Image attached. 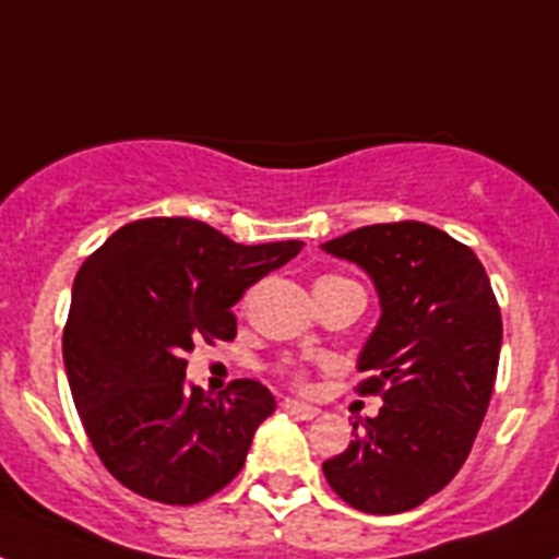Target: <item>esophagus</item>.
Here are the masks:
<instances>
[{"mask_svg": "<svg viewBox=\"0 0 559 559\" xmlns=\"http://www.w3.org/2000/svg\"><path fill=\"white\" fill-rule=\"evenodd\" d=\"M283 408L288 414H294L296 419H313L319 414V408L310 406V403H302V400H283Z\"/></svg>", "mask_w": 559, "mask_h": 559, "instance_id": "1", "label": "esophagus"}]
</instances>
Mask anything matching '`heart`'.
Here are the masks:
<instances>
[{"mask_svg": "<svg viewBox=\"0 0 559 559\" xmlns=\"http://www.w3.org/2000/svg\"><path fill=\"white\" fill-rule=\"evenodd\" d=\"M324 280H333V276H324ZM285 372H288L294 380H302V372H296V369H285Z\"/></svg>", "mask_w": 559, "mask_h": 559, "instance_id": "1", "label": "heart"}]
</instances>
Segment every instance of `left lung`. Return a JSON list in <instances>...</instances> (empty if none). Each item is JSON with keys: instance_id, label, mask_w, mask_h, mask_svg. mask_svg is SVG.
Masks as SVG:
<instances>
[{"instance_id": "8db88e82", "label": "left lung", "mask_w": 559, "mask_h": 559, "mask_svg": "<svg viewBox=\"0 0 559 559\" xmlns=\"http://www.w3.org/2000/svg\"><path fill=\"white\" fill-rule=\"evenodd\" d=\"M328 254L369 274L378 328L358 355L360 394L378 417L322 464L338 498L369 515L406 512L451 484L490 406L501 310L478 257L419 221L374 224L328 240Z\"/></svg>"}]
</instances>
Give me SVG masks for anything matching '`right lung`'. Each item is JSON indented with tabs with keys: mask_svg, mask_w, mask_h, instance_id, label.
I'll list each match as a JSON object with an SVG mask.
<instances>
[{
	"mask_svg": "<svg viewBox=\"0 0 559 559\" xmlns=\"http://www.w3.org/2000/svg\"><path fill=\"white\" fill-rule=\"evenodd\" d=\"M302 246H243L204 221L145 218L81 265L63 367L88 442L128 490L187 507L240 473L274 394L243 378L206 397L185 380V355L201 338H235L231 305Z\"/></svg>",
	"mask_w": 559,
	"mask_h": 559,
	"instance_id": "1",
	"label": "right lung"
}]
</instances>
